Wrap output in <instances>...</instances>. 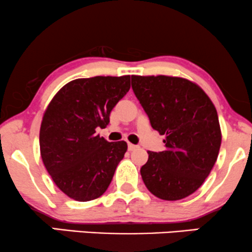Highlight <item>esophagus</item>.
I'll return each instance as SVG.
<instances>
[{"mask_svg":"<svg viewBox=\"0 0 252 252\" xmlns=\"http://www.w3.org/2000/svg\"><path fill=\"white\" fill-rule=\"evenodd\" d=\"M128 149H129V151H135V150L138 149V146L133 145V144H131V143H129V144H128Z\"/></svg>","mask_w":252,"mask_h":252,"instance_id":"obj_1","label":"esophagus"}]
</instances>
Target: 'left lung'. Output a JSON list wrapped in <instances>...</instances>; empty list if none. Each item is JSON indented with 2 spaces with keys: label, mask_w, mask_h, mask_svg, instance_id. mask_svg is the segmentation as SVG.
<instances>
[{
  "label": "left lung",
  "mask_w": 252,
  "mask_h": 252,
  "mask_svg": "<svg viewBox=\"0 0 252 252\" xmlns=\"http://www.w3.org/2000/svg\"><path fill=\"white\" fill-rule=\"evenodd\" d=\"M131 86L151 126L165 136L164 151H148L142 179L159 199H184L201 186L218 159L222 139L218 111L187 79L131 75Z\"/></svg>",
  "instance_id": "left-lung-1"
}]
</instances>
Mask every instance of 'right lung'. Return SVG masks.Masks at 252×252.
<instances>
[{
	"mask_svg": "<svg viewBox=\"0 0 252 252\" xmlns=\"http://www.w3.org/2000/svg\"><path fill=\"white\" fill-rule=\"evenodd\" d=\"M130 89V75L75 79L60 89L44 113L40 156L58 189L76 201L106 192L128 145L96 135Z\"/></svg>",
	"mask_w": 252,
	"mask_h": 252,
	"instance_id": "obj_1",
	"label": "right lung"
}]
</instances>
